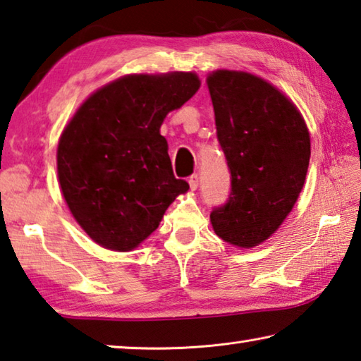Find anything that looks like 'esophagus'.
Wrapping results in <instances>:
<instances>
[{"instance_id":"34e87169","label":"esophagus","mask_w":361,"mask_h":361,"mask_svg":"<svg viewBox=\"0 0 361 361\" xmlns=\"http://www.w3.org/2000/svg\"><path fill=\"white\" fill-rule=\"evenodd\" d=\"M188 183H189V188H191L192 191H195V189L199 188V175H197V173H194V175L189 176Z\"/></svg>"}]
</instances>
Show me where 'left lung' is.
I'll return each instance as SVG.
<instances>
[{"instance_id": "8db88e82", "label": "left lung", "mask_w": 361, "mask_h": 361, "mask_svg": "<svg viewBox=\"0 0 361 361\" xmlns=\"http://www.w3.org/2000/svg\"><path fill=\"white\" fill-rule=\"evenodd\" d=\"M207 82L231 172L228 199L209 219L227 243L257 246L281 226L303 189L310 133L297 107L259 77L216 71Z\"/></svg>"}]
</instances>
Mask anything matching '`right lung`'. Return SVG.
<instances>
[{"label": "right lung", "mask_w": 361, "mask_h": 361, "mask_svg": "<svg viewBox=\"0 0 361 361\" xmlns=\"http://www.w3.org/2000/svg\"><path fill=\"white\" fill-rule=\"evenodd\" d=\"M199 87L192 72L118 78L91 94L63 130L56 156L61 191L97 245L134 249L189 189L175 178L159 129Z\"/></svg>", "instance_id": "add662e5"}]
</instances>
